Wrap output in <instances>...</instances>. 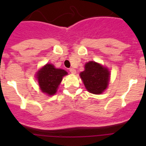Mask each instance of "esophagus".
<instances>
[{
    "label": "esophagus",
    "instance_id": "34e87169",
    "mask_svg": "<svg viewBox=\"0 0 146 146\" xmlns=\"http://www.w3.org/2000/svg\"><path fill=\"white\" fill-rule=\"evenodd\" d=\"M70 73H72V74H75V73H76V70H75V69H73V68H70Z\"/></svg>",
    "mask_w": 146,
    "mask_h": 146
}]
</instances>
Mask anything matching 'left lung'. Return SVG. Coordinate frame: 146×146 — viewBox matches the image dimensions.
<instances>
[{"label": "left lung", "mask_w": 146, "mask_h": 146, "mask_svg": "<svg viewBox=\"0 0 146 146\" xmlns=\"http://www.w3.org/2000/svg\"><path fill=\"white\" fill-rule=\"evenodd\" d=\"M80 75L87 91L96 95L102 94L107 89L110 80L108 69L95 61L85 64V70Z\"/></svg>", "instance_id": "8db88e82"}]
</instances>
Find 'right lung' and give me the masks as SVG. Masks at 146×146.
<instances>
[{"instance_id": "add662e5", "label": "right lung", "mask_w": 146, "mask_h": 146, "mask_svg": "<svg viewBox=\"0 0 146 146\" xmlns=\"http://www.w3.org/2000/svg\"><path fill=\"white\" fill-rule=\"evenodd\" d=\"M67 72L62 69L55 68L53 64H47L37 72L36 78L42 92L53 96L57 91L63 77Z\"/></svg>"}]
</instances>
